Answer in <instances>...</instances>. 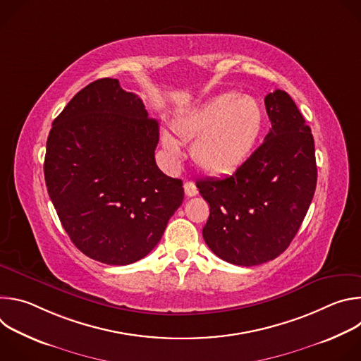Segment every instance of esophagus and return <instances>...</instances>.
<instances>
[{
	"mask_svg": "<svg viewBox=\"0 0 361 361\" xmlns=\"http://www.w3.org/2000/svg\"><path fill=\"white\" fill-rule=\"evenodd\" d=\"M184 191H185L187 197H194L198 192V190H197V187H195V184L192 181H185L184 183Z\"/></svg>",
	"mask_w": 361,
	"mask_h": 361,
	"instance_id": "34e87169",
	"label": "esophagus"
}]
</instances>
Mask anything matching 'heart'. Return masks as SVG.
<instances>
[{"label": "heart", "mask_w": 361, "mask_h": 361, "mask_svg": "<svg viewBox=\"0 0 361 361\" xmlns=\"http://www.w3.org/2000/svg\"><path fill=\"white\" fill-rule=\"evenodd\" d=\"M264 128V111L252 97L223 92L204 101L173 123L183 140H194L191 156L205 173L223 176L238 169L252 152ZM164 147L178 152L177 141L163 133Z\"/></svg>", "instance_id": "b5f03b06"}]
</instances>
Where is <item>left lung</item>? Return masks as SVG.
<instances>
[{
    "mask_svg": "<svg viewBox=\"0 0 361 361\" xmlns=\"http://www.w3.org/2000/svg\"><path fill=\"white\" fill-rule=\"evenodd\" d=\"M264 142L230 176L197 181L210 216L204 241L227 263L251 267L279 257L297 234L316 184L314 138L291 97L264 98Z\"/></svg>",
    "mask_w": 361,
    "mask_h": 361,
    "instance_id": "obj_1",
    "label": "left lung"
}]
</instances>
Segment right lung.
Here are the masks:
<instances>
[{"label":"right lung","mask_w":361,"mask_h":361,"mask_svg":"<svg viewBox=\"0 0 361 361\" xmlns=\"http://www.w3.org/2000/svg\"><path fill=\"white\" fill-rule=\"evenodd\" d=\"M159 123L116 78L97 80L54 120L45 184L74 245L109 266L145 257L184 198L183 181L154 159Z\"/></svg>","instance_id":"obj_1"}]
</instances>
